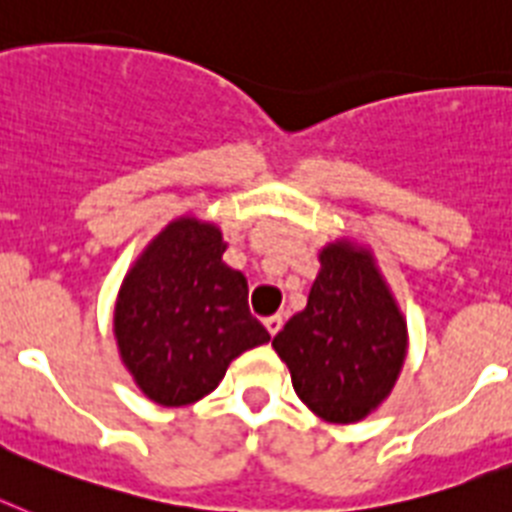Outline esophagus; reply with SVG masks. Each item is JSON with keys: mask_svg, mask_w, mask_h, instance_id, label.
Returning a JSON list of instances; mask_svg holds the SVG:
<instances>
[{"mask_svg": "<svg viewBox=\"0 0 512 512\" xmlns=\"http://www.w3.org/2000/svg\"><path fill=\"white\" fill-rule=\"evenodd\" d=\"M281 327H283V317L281 314H273V317H265V330L270 332V335H278V332H281Z\"/></svg>", "mask_w": 512, "mask_h": 512, "instance_id": "34e87169", "label": "esophagus"}]
</instances>
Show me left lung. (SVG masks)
Here are the masks:
<instances>
[{
	"label": "left lung",
	"instance_id": "left-lung-1",
	"mask_svg": "<svg viewBox=\"0 0 512 512\" xmlns=\"http://www.w3.org/2000/svg\"><path fill=\"white\" fill-rule=\"evenodd\" d=\"M319 260L306 309L288 319L273 348L311 412L355 422L389 397L407 353V327L368 252L340 242L324 247Z\"/></svg>",
	"mask_w": 512,
	"mask_h": 512
}]
</instances>
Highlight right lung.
<instances>
[{
  "label": "right lung",
  "instance_id": "1",
  "mask_svg": "<svg viewBox=\"0 0 512 512\" xmlns=\"http://www.w3.org/2000/svg\"><path fill=\"white\" fill-rule=\"evenodd\" d=\"M224 250L216 226L175 221L118 293L113 322L123 363L164 407L211 394L237 355L270 340L250 314L244 275L221 260Z\"/></svg>",
  "mask_w": 512,
  "mask_h": 512
}]
</instances>
